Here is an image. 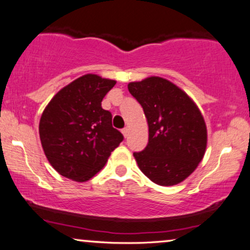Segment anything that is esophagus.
I'll return each instance as SVG.
<instances>
[{
	"mask_svg": "<svg viewBox=\"0 0 250 250\" xmlns=\"http://www.w3.org/2000/svg\"><path fill=\"white\" fill-rule=\"evenodd\" d=\"M128 132H129L128 127H125V128H123V129H122V133H123V135H124L125 138H127V137H128Z\"/></svg>",
	"mask_w": 250,
	"mask_h": 250,
	"instance_id": "obj_1",
	"label": "esophagus"
}]
</instances>
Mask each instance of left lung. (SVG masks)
I'll list each match as a JSON object with an SVG mask.
<instances>
[{
	"mask_svg": "<svg viewBox=\"0 0 250 250\" xmlns=\"http://www.w3.org/2000/svg\"><path fill=\"white\" fill-rule=\"evenodd\" d=\"M149 127L148 145L133 153L140 170L153 183L173 186L197 167L207 148V126L193 100L168 80L149 77L129 83Z\"/></svg>",
	"mask_w": 250,
	"mask_h": 250,
	"instance_id": "8db88e82",
	"label": "left lung"
}]
</instances>
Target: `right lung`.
Listing matches in <instances>:
<instances>
[{
    "instance_id": "add662e5",
    "label": "right lung",
    "mask_w": 250,
    "mask_h": 250,
    "mask_svg": "<svg viewBox=\"0 0 250 250\" xmlns=\"http://www.w3.org/2000/svg\"><path fill=\"white\" fill-rule=\"evenodd\" d=\"M115 80L85 74L63 87L42 112L39 133L47 160L61 176L83 183L123 141L101 102Z\"/></svg>"
}]
</instances>
